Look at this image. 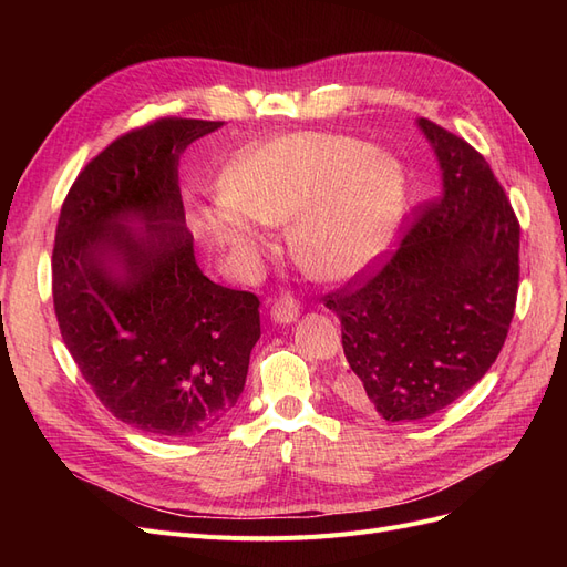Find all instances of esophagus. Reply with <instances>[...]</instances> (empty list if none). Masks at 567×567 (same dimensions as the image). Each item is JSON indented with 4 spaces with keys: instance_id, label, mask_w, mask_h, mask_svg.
<instances>
[{
    "instance_id": "34e87169",
    "label": "esophagus",
    "mask_w": 567,
    "mask_h": 567,
    "mask_svg": "<svg viewBox=\"0 0 567 567\" xmlns=\"http://www.w3.org/2000/svg\"><path fill=\"white\" fill-rule=\"evenodd\" d=\"M269 315L274 323H290L300 317V302L293 296H281L269 305Z\"/></svg>"
}]
</instances>
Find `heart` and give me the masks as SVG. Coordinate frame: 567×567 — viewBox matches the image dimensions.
Returning <instances> with one entry per match:
<instances>
[{"label": "heart", "instance_id": "obj_1", "mask_svg": "<svg viewBox=\"0 0 567 567\" xmlns=\"http://www.w3.org/2000/svg\"><path fill=\"white\" fill-rule=\"evenodd\" d=\"M409 200L404 165L340 134H290L236 158L221 196L203 213L219 248L252 260L265 231L288 226L296 260L323 281H348L381 262Z\"/></svg>", "mask_w": 567, "mask_h": 567}]
</instances>
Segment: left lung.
<instances>
[{
  "instance_id": "obj_1",
  "label": "left lung",
  "mask_w": 567,
  "mask_h": 567,
  "mask_svg": "<svg viewBox=\"0 0 567 567\" xmlns=\"http://www.w3.org/2000/svg\"><path fill=\"white\" fill-rule=\"evenodd\" d=\"M442 188L400 248L323 298L338 315L346 394L385 421H421L499 357L518 296L520 225L489 163L421 117Z\"/></svg>"
}]
</instances>
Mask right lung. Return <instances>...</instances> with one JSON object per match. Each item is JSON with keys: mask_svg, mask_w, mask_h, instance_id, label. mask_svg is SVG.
Here are the masks:
<instances>
[{"mask_svg": "<svg viewBox=\"0 0 567 567\" xmlns=\"http://www.w3.org/2000/svg\"><path fill=\"white\" fill-rule=\"evenodd\" d=\"M221 123L161 117L106 146L68 192L51 293L68 352L115 419L161 437L231 414L260 338V300L194 255L179 153Z\"/></svg>", "mask_w": 567, "mask_h": 567, "instance_id": "1", "label": "right lung"}]
</instances>
